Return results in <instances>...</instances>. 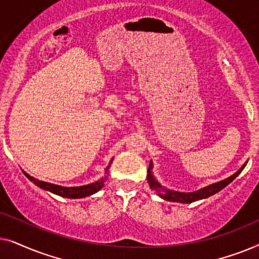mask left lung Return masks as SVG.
I'll return each instance as SVG.
<instances>
[{"instance_id": "8db88e82", "label": "left lung", "mask_w": 259, "mask_h": 259, "mask_svg": "<svg viewBox=\"0 0 259 259\" xmlns=\"http://www.w3.org/2000/svg\"><path fill=\"white\" fill-rule=\"evenodd\" d=\"M245 165H246V162L242 166V168H240L239 171H237L233 176L229 177L228 179L222 180V182H219V183L212 184V185L204 187V189L197 191V192H190V193L176 192V191H169V190L164 189V187H161L157 182H155L154 178H153V176H152V173H151V171H150L151 167H152V162L150 164V167H148L147 182H148V184H150V185H151L152 189L157 191V192L159 193V196H160V197L162 198V199L168 200V201H178V203L189 204V203H193V201H196V200L204 199V198H207V197L212 196V194L219 192V191L224 189L225 186H228L229 184L231 183L232 180L235 179L236 177L238 176L240 172L243 171V168L245 167Z\"/></svg>"}]
</instances>
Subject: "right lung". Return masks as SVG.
<instances>
[{
	"label": "right lung",
	"mask_w": 259,
	"mask_h": 259,
	"mask_svg": "<svg viewBox=\"0 0 259 259\" xmlns=\"http://www.w3.org/2000/svg\"><path fill=\"white\" fill-rule=\"evenodd\" d=\"M109 168V166L106 168V171ZM24 175L30 182H33L35 185L40 187V189L47 190L49 192L58 194L60 197H65V198H72V199H76V198H84L91 196L95 192H98L99 190L104 186V183L106 180L105 178H102L98 182H95L93 184H90V185H84V186H79V187H63V186H59V185H54V184H49L46 182H41V180L35 179L34 177H30L29 175H27L26 172H23Z\"/></svg>",
	"instance_id": "right-lung-1"
}]
</instances>
